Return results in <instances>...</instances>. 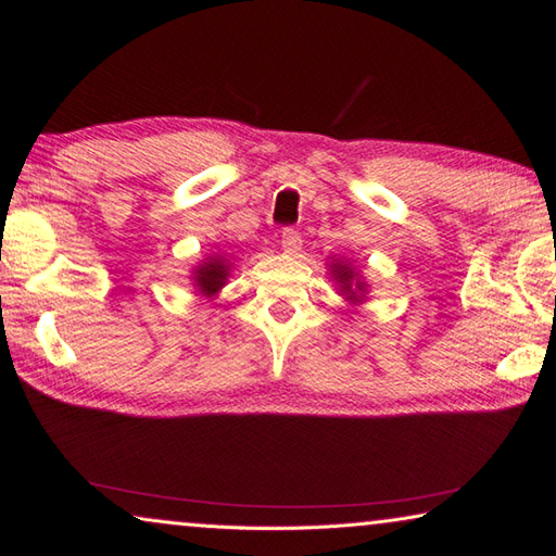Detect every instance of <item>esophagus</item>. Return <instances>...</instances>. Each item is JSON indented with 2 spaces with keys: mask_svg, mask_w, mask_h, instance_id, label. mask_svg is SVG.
<instances>
[{
  "mask_svg": "<svg viewBox=\"0 0 556 556\" xmlns=\"http://www.w3.org/2000/svg\"><path fill=\"white\" fill-rule=\"evenodd\" d=\"M301 236H299V231H293V229H285L281 231V251H285L287 255H299V251H301Z\"/></svg>",
  "mask_w": 556,
  "mask_h": 556,
  "instance_id": "esophagus-1",
  "label": "esophagus"
}]
</instances>
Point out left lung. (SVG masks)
I'll use <instances>...</instances> for the list:
<instances>
[{"mask_svg": "<svg viewBox=\"0 0 556 556\" xmlns=\"http://www.w3.org/2000/svg\"><path fill=\"white\" fill-rule=\"evenodd\" d=\"M327 265L329 277L339 287V296H344V301H349L351 305H361L365 301V293H368V281H365L356 265L341 257H332Z\"/></svg>", "mask_w": 556, "mask_h": 556, "instance_id": "8db88e82", "label": "left lung"}]
</instances>
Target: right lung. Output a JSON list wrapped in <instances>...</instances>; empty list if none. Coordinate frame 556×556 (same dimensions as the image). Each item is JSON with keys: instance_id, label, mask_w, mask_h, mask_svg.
Here are the masks:
<instances>
[{"instance_id": "add662e5", "label": "right lung", "mask_w": 556, "mask_h": 556, "mask_svg": "<svg viewBox=\"0 0 556 556\" xmlns=\"http://www.w3.org/2000/svg\"><path fill=\"white\" fill-rule=\"evenodd\" d=\"M229 269H231L229 257L222 253L207 255L205 260H200L198 267L193 269L195 293H200V296H205L210 301L215 299L217 293L224 289V285H227Z\"/></svg>"}]
</instances>
